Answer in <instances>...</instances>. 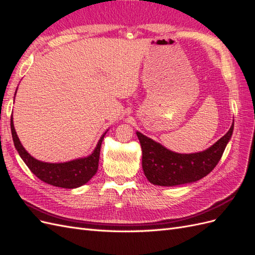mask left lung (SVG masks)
I'll list each match as a JSON object with an SVG mask.
<instances>
[{"instance_id":"left-lung-1","label":"left lung","mask_w":255,"mask_h":255,"mask_svg":"<svg viewBox=\"0 0 255 255\" xmlns=\"http://www.w3.org/2000/svg\"><path fill=\"white\" fill-rule=\"evenodd\" d=\"M234 121L228 133L210 148L196 153H177L140 132H136L142 149V169L150 183L172 187L194 183L206 176L218 164L232 137Z\"/></svg>"}]
</instances>
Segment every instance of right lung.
<instances>
[{"mask_svg": "<svg viewBox=\"0 0 255 255\" xmlns=\"http://www.w3.org/2000/svg\"><path fill=\"white\" fill-rule=\"evenodd\" d=\"M14 96H16V94H14ZM12 119L13 118L11 116L10 128L14 148L18 151L20 157L24 161L25 165L29 168V170L42 182L56 187L73 189L83 186L97 173L100 150H101L103 138L109 129L103 133L95 150L88 156L65 161V163H47V161L36 159L24 149L17 135L16 129H14Z\"/></svg>", "mask_w": 255, "mask_h": 255, "instance_id": "right-lung-1", "label": "right lung"}]
</instances>
